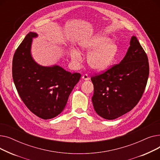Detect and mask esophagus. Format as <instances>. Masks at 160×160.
<instances>
[{
    "mask_svg": "<svg viewBox=\"0 0 160 160\" xmlns=\"http://www.w3.org/2000/svg\"><path fill=\"white\" fill-rule=\"evenodd\" d=\"M82 79L84 80H88L89 79V77L87 74H83L82 76Z\"/></svg>",
    "mask_w": 160,
    "mask_h": 160,
    "instance_id": "obj_1",
    "label": "esophagus"
}]
</instances>
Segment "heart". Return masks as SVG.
Returning a JSON list of instances; mask_svg holds the SVG:
<instances>
[{
    "label": "heart",
    "mask_w": 160,
    "mask_h": 160,
    "mask_svg": "<svg viewBox=\"0 0 160 160\" xmlns=\"http://www.w3.org/2000/svg\"><path fill=\"white\" fill-rule=\"evenodd\" d=\"M79 48L83 52L89 53L88 63L92 69L102 71L110 67L116 55L117 47L113 41L103 35H96L88 39H83L78 43ZM71 60L78 63L82 58L78 50H69Z\"/></svg>",
    "instance_id": "heart-1"
}]
</instances>
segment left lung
I'll list each match as a JSON object with an SVG mask.
<instances>
[{"label": "left lung", "mask_w": 160, "mask_h": 160, "mask_svg": "<svg viewBox=\"0 0 160 160\" xmlns=\"http://www.w3.org/2000/svg\"><path fill=\"white\" fill-rule=\"evenodd\" d=\"M122 60L106 72L92 77V102L97 113L113 120L127 113L141 99L149 74L148 60L136 36H132Z\"/></svg>", "instance_id": "left-lung-1"}]
</instances>
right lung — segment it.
Here are the masks:
<instances>
[{
  "label": "right lung",
  "instance_id": "1",
  "mask_svg": "<svg viewBox=\"0 0 160 160\" xmlns=\"http://www.w3.org/2000/svg\"><path fill=\"white\" fill-rule=\"evenodd\" d=\"M30 32L17 48L12 62V77L18 93L26 106L43 119L56 117L63 110L69 97L81 74H72L62 67L39 65L31 54Z\"/></svg>",
  "mask_w": 160,
  "mask_h": 160
}]
</instances>
